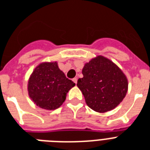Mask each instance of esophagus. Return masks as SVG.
<instances>
[{
    "mask_svg": "<svg viewBox=\"0 0 150 150\" xmlns=\"http://www.w3.org/2000/svg\"><path fill=\"white\" fill-rule=\"evenodd\" d=\"M77 79H76V78H74V79H73V82H75V84H77Z\"/></svg>",
    "mask_w": 150,
    "mask_h": 150,
    "instance_id": "34e87169",
    "label": "esophagus"
}]
</instances>
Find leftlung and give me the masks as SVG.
Masks as SVG:
<instances>
[{
  "label": "left lung",
  "instance_id": "left-lung-1",
  "mask_svg": "<svg viewBox=\"0 0 150 150\" xmlns=\"http://www.w3.org/2000/svg\"><path fill=\"white\" fill-rule=\"evenodd\" d=\"M83 78L78 80L86 104L92 110L105 113L114 109L125 97L128 79L123 71L107 57L99 55L85 64Z\"/></svg>",
  "mask_w": 150,
  "mask_h": 150
}]
</instances>
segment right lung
Returning a JSON list of instances; mask_svg holds the SVG:
<instances>
[{"label":"right lung","mask_w":150,"mask_h":150,"mask_svg":"<svg viewBox=\"0 0 150 150\" xmlns=\"http://www.w3.org/2000/svg\"><path fill=\"white\" fill-rule=\"evenodd\" d=\"M75 84L66 78L56 61L40 63L32 73L28 82L29 96L40 108L57 109L66 99V95Z\"/></svg>","instance_id":"right-lung-1"}]
</instances>
